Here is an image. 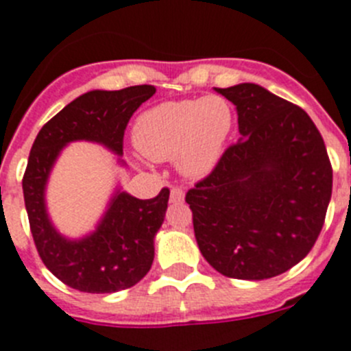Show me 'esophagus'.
Segmentation results:
<instances>
[{
	"instance_id": "esophagus-1",
	"label": "esophagus",
	"mask_w": 351,
	"mask_h": 351,
	"mask_svg": "<svg viewBox=\"0 0 351 351\" xmlns=\"http://www.w3.org/2000/svg\"><path fill=\"white\" fill-rule=\"evenodd\" d=\"M184 200V191L181 190V188H176L173 186L172 190H170V202L172 204H179Z\"/></svg>"
}]
</instances>
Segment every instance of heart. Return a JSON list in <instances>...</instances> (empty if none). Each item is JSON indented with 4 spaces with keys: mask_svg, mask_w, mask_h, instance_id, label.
Wrapping results in <instances>:
<instances>
[{
    "mask_svg": "<svg viewBox=\"0 0 351 351\" xmlns=\"http://www.w3.org/2000/svg\"><path fill=\"white\" fill-rule=\"evenodd\" d=\"M234 128V110L221 96L165 101L142 114L133 141L144 156L163 161L178 158L190 178H202L216 165Z\"/></svg>",
    "mask_w": 351,
    "mask_h": 351,
    "instance_id": "obj_1",
    "label": "heart"
}]
</instances>
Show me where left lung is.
Wrapping results in <instances>:
<instances>
[{"mask_svg": "<svg viewBox=\"0 0 351 351\" xmlns=\"http://www.w3.org/2000/svg\"><path fill=\"white\" fill-rule=\"evenodd\" d=\"M216 91L237 108L239 142L186 193L204 258L235 280H267L315 246L332 195V167L302 108L256 84Z\"/></svg>", "mask_w": 351, "mask_h": 351, "instance_id": "left-lung-1", "label": "left lung"}]
</instances>
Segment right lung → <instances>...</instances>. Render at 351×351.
I'll list each match as a JSON object with an SVG mask.
<instances>
[{"label": "right lung", "mask_w": 351, "mask_h": 351, "mask_svg": "<svg viewBox=\"0 0 351 351\" xmlns=\"http://www.w3.org/2000/svg\"><path fill=\"white\" fill-rule=\"evenodd\" d=\"M156 93L154 86L89 91L42 126L23 178L24 204L38 255L68 287L112 293L137 285L154 260V235L165 219L169 188L141 200L117 190L93 234L71 241L56 230L45 207V186L56 160L70 142H98L123 154V137L133 112Z\"/></svg>", "instance_id": "1"}]
</instances>
